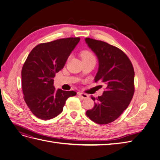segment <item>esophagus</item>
<instances>
[{"instance_id":"34e87169","label":"esophagus","mask_w":160,"mask_h":160,"mask_svg":"<svg viewBox=\"0 0 160 160\" xmlns=\"http://www.w3.org/2000/svg\"><path fill=\"white\" fill-rule=\"evenodd\" d=\"M78 95H79V96L80 97V98H81L82 99H88V98H89V95H88V94H86V93H80V92H79Z\"/></svg>"}]
</instances>
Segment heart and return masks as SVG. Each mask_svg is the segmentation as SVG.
<instances>
[{
	"mask_svg": "<svg viewBox=\"0 0 160 160\" xmlns=\"http://www.w3.org/2000/svg\"><path fill=\"white\" fill-rule=\"evenodd\" d=\"M93 55L89 51H84L81 53V57L82 59H87V58H90V57H93Z\"/></svg>",
	"mask_w": 160,
	"mask_h": 160,
	"instance_id": "heart-1",
	"label": "heart"
}]
</instances>
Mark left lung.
Returning a JSON list of instances; mask_svg holds the SVG:
<instances>
[{
  "mask_svg": "<svg viewBox=\"0 0 160 160\" xmlns=\"http://www.w3.org/2000/svg\"><path fill=\"white\" fill-rule=\"evenodd\" d=\"M85 42L99 61L95 82L101 81L107 87L95 101L93 109L86 115L98 124L113 122L126 109L134 93V69L132 62L118 47L108 43L86 38Z\"/></svg>",
  "mask_w": 160,
  "mask_h": 160,
  "instance_id": "8db88e82",
  "label": "left lung"
}]
</instances>
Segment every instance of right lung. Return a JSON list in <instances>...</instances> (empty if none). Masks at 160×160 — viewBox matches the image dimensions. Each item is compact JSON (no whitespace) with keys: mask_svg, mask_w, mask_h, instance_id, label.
I'll return each instance as SVG.
<instances>
[{"mask_svg":"<svg viewBox=\"0 0 160 160\" xmlns=\"http://www.w3.org/2000/svg\"><path fill=\"white\" fill-rule=\"evenodd\" d=\"M79 41V37H71L41 43L28 55L21 71L22 88L25 101L38 118L57 117L67 99L77 94L73 91L56 90L53 78L63 68Z\"/></svg>","mask_w":160,"mask_h":160,"instance_id":"obj_1","label":"right lung"}]
</instances>
